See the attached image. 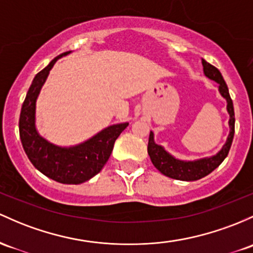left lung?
Here are the masks:
<instances>
[{
    "label": "left lung",
    "instance_id": "left-lung-1",
    "mask_svg": "<svg viewBox=\"0 0 253 253\" xmlns=\"http://www.w3.org/2000/svg\"><path fill=\"white\" fill-rule=\"evenodd\" d=\"M202 65H203L204 74L209 79L213 80L218 84V91L224 98L227 99V110L229 113V127L230 132L228 138H227L226 144L218 154L215 156L202 158V160L197 161H180L174 158L171 155H169L165 149L161 145H157L154 141V133L150 132L149 144H148V152L149 156L151 158L152 165L156 167L158 170L166 176L171 177V179L176 180H184V181H194V180L202 179V177L207 176L210 174L213 169H216L218 166L223 162L224 158L228 155L230 145H232L233 137H234V108H233V101L229 96L228 87H227L226 82L223 80V77L220 73L217 68L213 67L212 65L208 63L205 60H202Z\"/></svg>",
    "mask_w": 253,
    "mask_h": 253
}]
</instances>
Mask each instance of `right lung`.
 <instances>
[{
  "mask_svg": "<svg viewBox=\"0 0 253 253\" xmlns=\"http://www.w3.org/2000/svg\"><path fill=\"white\" fill-rule=\"evenodd\" d=\"M69 52L55 57L45 68L36 74L21 107L19 133L27 157L41 173L61 184L78 185L87 181L102 170L109 160L114 143L128 126V122L107 127L88 140L71 148L54 145L38 134L35 125L37 97L55 62Z\"/></svg>",
  "mask_w": 253,
  "mask_h": 253,
  "instance_id": "add662e5",
  "label": "right lung"
}]
</instances>
